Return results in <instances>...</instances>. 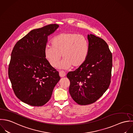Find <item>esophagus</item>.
I'll use <instances>...</instances> for the list:
<instances>
[{"mask_svg":"<svg viewBox=\"0 0 133 133\" xmlns=\"http://www.w3.org/2000/svg\"><path fill=\"white\" fill-rule=\"evenodd\" d=\"M66 72L64 71H59V76L61 77V78H63L65 76H66Z\"/></svg>","mask_w":133,"mask_h":133,"instance_id":"esophagus-1","label":"esophagus"}]
</instances>
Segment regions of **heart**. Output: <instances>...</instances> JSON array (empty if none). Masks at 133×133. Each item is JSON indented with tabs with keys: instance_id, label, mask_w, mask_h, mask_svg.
<instances>
[{
	"instance_id": "b5f03b06",
	"label": "heart",
	"mask_w": 133,
	"mask_h": 133,
	"mask_svg": "<svg viewBox=\"0 0 133 133\" xmlns=\"http://www.w3.org/2000/svg\"><path fill=\"white\" fill-rule=\"evenodd\" d=\"M52 46H46L44 55L51 66H57L61 58L64 59L59 67L67 68L71 66L78 68L86 61L89 51V42L84 35L72 32L61 33L51 40Z\"/></svg>"
}]
</instances>
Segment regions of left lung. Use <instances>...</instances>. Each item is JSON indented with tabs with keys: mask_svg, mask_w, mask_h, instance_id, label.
<instances>
[{
	"mask_svg": "<svg viewBox=\"0 0 133 133\" xmlns=\"http://www.w3.org/2000/svg\"><path fill=\"white\" fill-rule=\"evenodd\" d=\"M89 51L85 63L67 77L69 93L78 104L95 102L105 92L111 82L112 53L106 42L93 34L88 35Z\"/></svg>",
	"mask_w": 133,
	"mask_h": 133,
	"instance_id": "1",
	"label": "left lung"
}]
</instances>
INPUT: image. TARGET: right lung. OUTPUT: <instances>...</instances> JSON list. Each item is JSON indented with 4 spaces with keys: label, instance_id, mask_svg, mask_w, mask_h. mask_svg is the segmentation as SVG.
Instances as JSON below:
<instances>
[{
    "label": "right lung",
    "instance_id": "right-lung-1",
    "mask_svg": "<svg viewBox=\"0 0 133 133\" xmlns=\"http://www.w3.org/2000/svg\"><path fill=\"white\" fill-rule=\"evenodd\" d=\"M58 27L50 24L31 31L16 43L12 51L9 78L16 96L28 105L47 103L61 79L44 55L48 36Z\"/></svg>",
    "mask_w": 133,
    "mask_h": 133
}]
</instances>
